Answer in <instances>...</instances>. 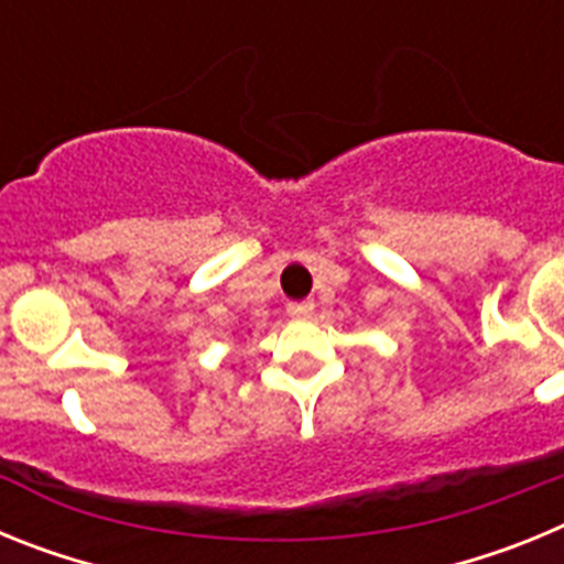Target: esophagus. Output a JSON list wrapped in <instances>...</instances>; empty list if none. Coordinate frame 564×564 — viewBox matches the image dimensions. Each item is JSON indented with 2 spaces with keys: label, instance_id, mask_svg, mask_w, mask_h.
<instances>
[{
  "label": "esophagus",
  "instance_id": "1",
  "mask_svg": "<svg viewBox=\"0 0 564 564\" xmlns=\"http://www.w3.org/2000/svg\"><path fill=\"white\" fill-rule=\"evenodd\" d=\"M313 302L311 299H305V302H291V305H288V313H291L293 318H305V316H311L313 313Z\"/></svg>",
  "mask_w": 564,
  "mask_h": 564
}]
</instances>
